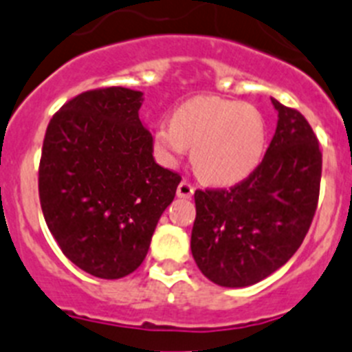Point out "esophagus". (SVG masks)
<instances>
[{"label": "esophagus", "instance_id": "obj_1", "mask_svg": "<svg viewBox=\"0 0 352 352\" xmlns=\"http://www.w3.org/2000/svg\"><path fill=\"white\" fill-rule=\"evenodd\" d=\"M195 193V188L189 182H186V180H182L179 184V188H177V197L179 198H191Z\"/></svg>", "mask_w": 352, "mask_h": 352}]
</instances>
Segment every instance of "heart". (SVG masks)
Wrapping results in <instances>:
<instances>
[{
  "label": "heart",
  "mask_w": 352,
  "mask_h": 352,
  "mask_svg": "<svg viewBox=\"0 0 352 352\" xmlns=\"http://www.w3.org/2000/svg\"><path fill=\"white\" fill-rule=\"evenodd\" d=\"M267 127L252 104L221 97H193L173 111L172 122L159 124L154 145L166 164L193 146L191 161L201 179L234 186L248 179L262 163Z\"/></svg>",
  "instance_id": "heart-1"
}]
</instances>
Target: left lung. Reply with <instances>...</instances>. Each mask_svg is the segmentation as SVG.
<instances>
[{"instance_id":"left-lung-1","label":"left lung","mask_w":352,"mask_h":352,"mask_svg":"<svg viewBox=\"0 0 352 352\" xmlns=\"http://www.w3.org/2000/svg\"><path fill=\"white\" fill-rule=\"evenodd\" d=\"M276 131L255 172L232 189H198L191 253L204 276L248 287L298 252L319 198L322 154L310 124L271 97Z\"/></svg>"}]
</instances>
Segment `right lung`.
I'll use <instances>...</instances> for the list:
<instances>
[{
  "instance_id": "right-lung-1",
  "label": "right lung",
  "mask_w": 352,
  "mask_h": 352,
  "mask_svg": "<svg viewBox=\"0 0 352 352\" xmlns=\"http://www.w3.org/2000/svg\"><path fill=\"white\" fill-rule=\"evenodd\" d=\"M143 91H85L51 118L38 195L63 255L88 274L118 280L145 261L180 175L159 166L140 120Z\"/></svg>"
}]
</instances>
